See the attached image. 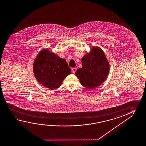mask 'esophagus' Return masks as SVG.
Listing matches in <instances>:
<instances>
[{
	"label": "esophagus",
	"mask_w": 146,
	"mask_h": 146,
	"mask_svg": "<svg viewBox=\"0 0 146 146\" xmlns=\"http://www.w3.org/2000/svg\"><path fill=\"white\" fill-rule=\"evenodd\" d=\"M77 69L76 68H73L72 69V71L73 73H75V72H76V71Z\"/></svg>",
	"instance_id": "esophagus-1"
}]
</instances>
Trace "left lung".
<instances>
[{
  "label": "left lung",
  "mask_w": 146,
  "mask_h": 146,
  "mask_svg": "<svg viewBox=\"0 0 146 146\" xmlns=\"http://www.w3.org/2000/svg\"><path fill=\"white\" fill-rule=\"evenodd\" d=\"M82 67L75 75L82 86L94 89L104 82L110 71V64L104 53L99 47H93L81 58Z\"/></svg>",
  "instance_id": "8db88e82"
}]
</instances>
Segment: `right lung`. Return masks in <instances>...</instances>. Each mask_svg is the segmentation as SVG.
I'll list each match as a JSON object with an SVG mask.
<instances>
[{"label": "right lung", "mask_w": 146, "mask_h": 146, "mask_svg": "<svg viewBox=\"0 0 146 146\" xmlns=\"http://www.w3.org/2000/svg\"><path fill=\"white\" fill-rule=\"evenodd\" d=\"M34 73L40 84L53 90L59 88L71 70L65 59L44 49L39 52L34 62Z\"/></svg>", "instance_id": "obj_1"}]
</instances>
